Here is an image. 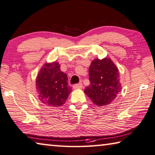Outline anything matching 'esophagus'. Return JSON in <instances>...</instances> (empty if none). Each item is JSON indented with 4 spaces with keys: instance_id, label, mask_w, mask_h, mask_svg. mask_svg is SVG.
<instances>
[{
    "instance_id": "1",
    "label": "esophagus",
    "mask_w": 155,
    "mask_h": 155,
    "mask_svg": "<svg viewBox=\"0 0 155 155\" xmlns=\"http://www.w3.org/2000/svg\"><path fill=\"white\" fill-rule=\"evenodd\" d=\"M73 88L74 89H78V88H82L83 87V85L82 83H78V84H75L73 85Z\"/></svg>"
}]
</instances>
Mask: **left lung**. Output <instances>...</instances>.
Returning <instances> with one entry per match:
<instances>
[{
	"mask_svg": "<svg viewBox=\"0 0 155 155\" xmlns=\"http://www.w3.org/2000/svg\"><path fill=\"white\" fill-rule=\"evenodd\" d=\"M88 72L91 84L84 93L98 106L109 105L120 91L117 67L110 58H97L92 62Z\"/></svg>",
	"mask_w": 155,
	"mask_h": 155,
	"instance_id": "obj_1",
	"label": "left lung"
}]
</instances>
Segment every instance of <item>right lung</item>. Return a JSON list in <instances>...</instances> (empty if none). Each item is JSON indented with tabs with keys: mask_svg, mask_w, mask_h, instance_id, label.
<instances>
[{
	"mask_svg": "<svg viewBox=\"0 0 155 155\" xmlns=\"http://www.w3.org/2000/svg\"><path fill=\"white\" fill-rule=\"evenodd\" d=\"M67 81V74L61 71L58 62L45 64L36 80L39 101L47 106H61L71 91Z\"/></svg>",
	"mask_w": 155,
	"mask_h": 155,
	"instance_id": "right-lung-1",
	"label": "right lung"
}]
</instances>
